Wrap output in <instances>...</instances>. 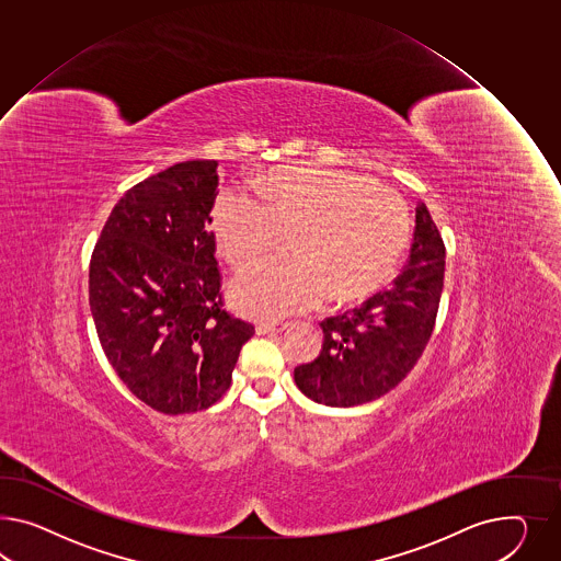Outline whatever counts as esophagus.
Masks as SVG:
<instances>
[{
	"mask_svg": "<svg viewBox=\"0 0 561 561\" xmlns=\"http://www.w3.org/2000/svg\"><path fill=\"white\" fill-rule=\"evenodd\" d=\"M288 327V322H257L255 331L257 334L279 333Z\"/></svg>",
	"mask_w": 561,
	"mask_h": 561,
	"instance_id": "34e87169",
	"label": "esophagus"
}]
</instances>
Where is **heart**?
I'll return each instance as SVG.
<instances>
[{
	"label": "heart",
	"mask_w": 561,
	"mask_h": 561,
	"mask_svg": "<svg viewBox=\"0 0 561 561\" xmlns=\"http://www.w3.org/2000/svg\"><path fill=\"white\" fill-rule=\"evenodd\" d=\"M257 194L222 190L210 216L232 267L265 255L294 228V255L255 263L230 286V300L251 319L286 317L327 294L339 302L364 298L390 279L409 247L407 202L364 173L279 167Z\"/></svg>",
	"instance_id": "1"
}]
</instances>
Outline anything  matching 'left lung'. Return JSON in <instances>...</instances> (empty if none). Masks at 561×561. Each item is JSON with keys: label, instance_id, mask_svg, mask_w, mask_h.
<instances>
[{"label": "left lung", "instance_id": "obj_1", "mask_svg": "<svg viewBox=\"0 0 561 561\" xmlns=\"http://www.w3.org/2000/svg\"><path fill=\"white\" fill-rule=\"evenodd\" d=\"M445 244L423 202L416 206L409 263L392 288L322 320L317 359L294 369L296 386L327 407H357L388 394L421 359L435 329Z\"/></svg>", "mask_w": 561, "mask_h": 561}]
</instances>
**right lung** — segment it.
<instances>
[{
	"instance_id": "1",
	"label": "right lung",
	"mask_w": 561,
	"mask_h": 561,
	"mask_svg": "<svg viewBox=\"0 0 561 561\" xmlns=\"http://www.w3.org/2000/svg\"><path fill=\"white\" fill-rule=\"evenodd\" d=\"M216 167L183 161L133 185L91 253V317L107 362L163 414L208 409L227 394L255 333L225 310L210 230Z\"/></svg>"
}]
</instances>
